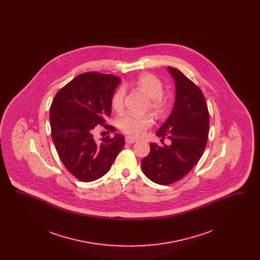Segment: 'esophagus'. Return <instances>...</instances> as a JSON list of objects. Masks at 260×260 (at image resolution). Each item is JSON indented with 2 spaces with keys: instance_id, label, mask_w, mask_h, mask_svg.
Returning <instances> with one entry per match:
<instances>
[{
  "instance_id": "34e87169",
  "label": "esophagus",
  "mask_w": 260,
  "mask_h": 260,
  "mask_svg": "<svg viewBox=\"0 0 260 260\" xmlns=\"http://www.w3.org/2000/svg\"><path fill=\"white\" fill-rule=\"evenodd\" d=\"M136 138H134V137H132V136H125V142L126 143H128V144H133V143H136Z\"/></svg>"
}]
</instances>
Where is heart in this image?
I'll list each match as a JSON object with an SVG mask.
<instances>
[{
	"label": "heart",
	"instance_id": "heart-1",
	"mask_svg": "<svg viewBox=\"0 0 260 260\" xmlns=\"http://www.w3.org/2000/svg\"><path fill=\"white\" fill-rule=\"evenodd\" d=\"M135 87L143 92L149 99V108L156 115L161 116L167 111L169 99L162 92V83L161 80L151 73L139 75L134 83ZM125 89L118 88L112 98V108L116 112H121L124 108ZM153 124L151 115L137 116L135 114H124L120 117L118 124L124 134L132 136H141Z\"/></svg>",
	"mask_w": 260,
	"mask_h": 260
}]
</instances>
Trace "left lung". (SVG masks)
Listing matches in <instances>:
<instances>
[{
	"instance_id": "1",
	"label": "left lung",
	"mask_w": 260,
	"mask_h": 260,
	"mask_svg": "<svg viewBox=\"0 0 260 260\" xmlns=\"http://www.w3.org/2000/svg\"><path fill=\"white\" fill-rule=\"evenodd\" d=\"M175 82V102L168 120L157 132L161 141L171 145L150 144L141 161L142 172L155 183L169 185L182 179L201 159L208 141L210 115L201 88L178 69L168 67Z\"/></svg>"
}]
</instances>
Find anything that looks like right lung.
<instances>
[{
  "mask_svg": "<svg viewBox=\"0 0 260 260\" xmlns=\"http://www.w3.org/2000/svg\"><path fill=\"white\" fill-rule=\"evenodd\" d=\"M121 79L114 75L87 72L77 76L55 94L50 111L51 137L62 164L81 181L103 176L124 145V137H102L100 143L92 132L105 124L111 115V100Z\"/></svg>",
  "mask_w": 260,
  "mask_h": 260,
  "instance_id": "add662e5",
  "label": "right lung"
}]
</instances>
